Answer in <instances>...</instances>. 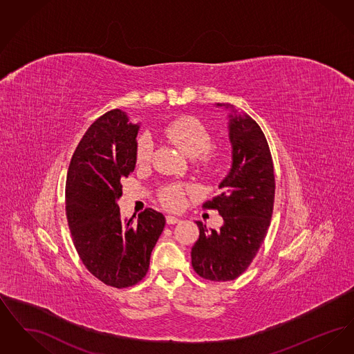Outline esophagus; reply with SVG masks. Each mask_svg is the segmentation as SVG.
Segmentation results:
<instances>
[{
  "label": "esophagus",
  "mask_w": 354,
  "mask_h": 354,
  "mask_svg": "<svg viewBox=\"0 0 354 354\" xmlns=\"http://www.w3.org/2000/svg\"><path fill=\"white\" fill-rule=\"evenodd\" d=\"M166 221H167V224H176V223H180V219L169 215V216H166Z\"/></svg>",
  "instance_id": "esophagus-1"
}]
</instances>
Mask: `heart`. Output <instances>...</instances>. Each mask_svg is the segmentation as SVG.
I'll return each instance as SVG.
<instances>
[{"instance_id":"heart-1","label":"heart","mask_w":354,"mask_h":354,"mask_svg":"<svg viewBox=\"0 0 354 354\" xmlns=\"http://www.w3.org/2000/svg\"><path fill=\"white\" fill-rule=\"evenodd\" d=\"M163 136L171 145L178 147L185 156L194 159L196 169L205 175L218 172L223 163V153L211 149L212 138L208 130L199 120L191 117L176 119L163 129ZM151 138L147 134L140 135L136 140L135 159L139 166H146L152 158ZM191 192L188 185H167L162 187L158 194L160 204L169 211H179L185 205V195Z\"/></svg>"}]
</instances>
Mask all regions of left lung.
I'll list each match as a JSON object with an SVG mask.
<instances>
[{"label":"left lung","instance_id":"left-lung-1","mask_svg":"<svg viewBox=\"0 0 354 354\" xmlns=\"http://www.w3.org/2000/svg\"><path fill=\"white\" fill-rule=\"evenodd\" d=\"M223 106V104H219ZM232 169L220 183L219 195L203 208L216 209L219 230L201 221L192 247V268L205 280H235L251 266L270 227L274 203V172L267 138L248 115H230Z\"/></svg>","mask_w":354,"mask_h":354}]
</instances>
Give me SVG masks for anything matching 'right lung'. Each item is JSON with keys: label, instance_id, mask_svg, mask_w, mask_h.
Instances as JSON below:
<instances>
[{"label": "right lung", "instance_id": "add662e5", "mask_svg": "<svg viewBox=\"0 0 354 354\" xmlns=\"http://www.w3.org/2000/svg\"><path fill=\"white\" fill-rule=\"evenodd\" d=\"M138 129L119 109L104 113L78 143L66 178V218L78 256L93 276L118 289L146 276L166 224L151 208L136 223L120 216V180L134 171Z\"/></svg>", "mask_w": 354, "mask_h": 354}]
</instances>
